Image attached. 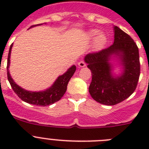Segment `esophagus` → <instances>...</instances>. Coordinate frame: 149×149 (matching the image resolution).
Returning a JSON list of instances; mask_svg holds the SVG:
<instances>
[{"label": "esophagus", "instance_id": "esophagus-1", "mask_svg": "<svg viewBox=\"0 0 149 149\" xmlns=\"http://www.w3.org/2000/svg\"><path fill=\"white\" fill-rule=\"evenodd\" d=\"M77 65H78L79 67L83 68V67L86 66V63H85V62H84V61H80V62H78Z\"/></svg>", "mask_w": 149, "mask_h": 149}]
</instances>
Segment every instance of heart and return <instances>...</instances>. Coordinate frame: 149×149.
<instances>
[{
    "label": "heart",
    "instance_id": "b5f03b06",
    "mask_svg": "<svg viewBox=\"0 0 149 149\" xmlns=\"http://www.w3.org/2000/svg\"><path fill=\"white\" fill-rule=\"evenodd\" d=\"M98 33H99V30H91L88 33V36H89V37L91 39H93L94 38H95L97 35H98ZM105 42H106V36H105L104 34L101 33V34H99L97 38H96L95 42V47L97 48H101V47H102L104 45Z\"/></svg>",
    "mask_w": 149,
    "mask_h": 149
}]
</instances>
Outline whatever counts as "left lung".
I'll list each match as a JSON object with an SVG mask.
<instances>
[{"label":"left lung","instance_id":"8db88e82","mask_svg":"<svg viewBox=\"0 0 149 149\" xmlns=\"http://www.w3.org/2000/svg\"><path fill=\"white\" fill-rule=\"evenodd\" d=\"M113 28V44L84 57L92 72L89 93L95 101L105 105L117 104L128 98L136 89L140 74L137 45L119 27ZM113 58L122 66L119 75L113 74Z\"/></svg>","mask_w":149,"mask_h":149}]
</instances>
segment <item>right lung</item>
I'll return each mask as SVG.
<instances>
[{
  "label": "right lung",
  "instance_id": "1",
  "mask_svg": "<svg viewBox=\"0 0 149 149\" xmlns=\"http://www.w3.org/2000/svg\"><path fill=\"white\" fill-rule=\"evenodd\" d=\"M42 24H37V25H33L30 27V28L33 27L38 25H42ZM13 45H10V51H9V54H8L7 59V77L8 81L10 82L13 91L15 92V94L22 100L28 104H31L37 105V106H48V105L53 104L54 103L58 101L60 98L65 94L67 89V85L71 79V77L73 76L74 73L76 71V66L73 65L68 68L66 72L59 76L57 77L53 85L49 87L48 89H45L44 91H39V92H32V91H28L23 89L18 85L15 84V82L13 81L9 71V67L10 64V54H11V50L13 48Z\"/></svg>",
  "mask_w": 149,
  "mask_h": 149
}]
</instances>
